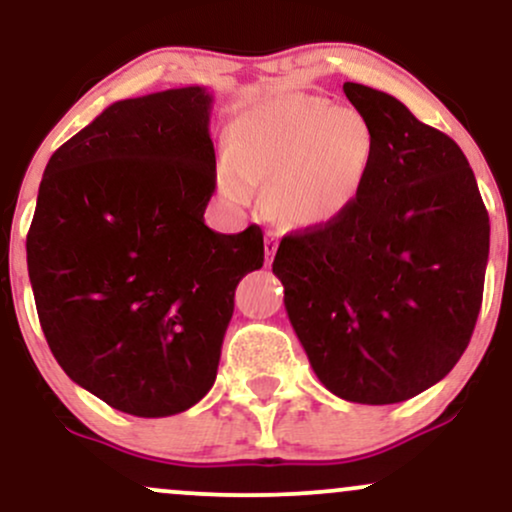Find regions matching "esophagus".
I'll list each match as a JSON object with an SVG mask.
<instances>
[{
  "label": "esophagus",
  "mask_w": 512,
  "mask_h": 512,
  "mask_svg": "<svg viewBox=\"0 0 512 512\" xmlns=\"http://www.w3.org/2000/svg\"><path fill=\"white\" fill-rule=\"evenodd\" d=\"M276 248H279V236H276V233L269 231L267 236H264V257H267V264L274 260Z\"/></svg>",
  "instance_id": "34e87169"
}]
</instances>
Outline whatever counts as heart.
Returning a JSON list of instances; mask_svg holds the SVG:
<instances>
[{
    "label": "heart",
    "mask_w": 512,
    "mask_h": 512,
    "mask_svg": "<svg viewBox=\"0 0 512 512\" xmlns=\"http://www.w3.org/2000/svg\"><path fill=\"white\" fill-rule=\"evenodd\" d=\"M373 154V132L354 110L303 93L281 96L236 117L219 187L238 204L260 187L281 223L325 228L356 207Z\"/></svg>",
    "instance_id": "b5f03b06"
}]
</instances>
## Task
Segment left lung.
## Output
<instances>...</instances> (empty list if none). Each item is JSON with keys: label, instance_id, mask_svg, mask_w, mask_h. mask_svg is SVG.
<instances>
[{"label": "left lung", "instance_id": "obj_1", "mask_svg": "<svg viewBox=\"0 0 512 512\" xmlns=\"http://www.w3.org/2000/svg\"><path fill=\"white\" fill-rule=\"evenodd\" d=\"M373 132L366 190L342 221L289 233L272 272L332 395L395 404L450 373L477 325L489 211L467 156L395 96L346 81Z\"/></svg>", "mask_w": 512, "mask_h": 512}]
</instances>
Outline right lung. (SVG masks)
<instances>
[{
  "instance_id": "obj_1",
  "label": "right lung",
  "mask_w": 512,
  "mask_h": 512,
  "mask_svg": "<svg viewBox=\"0 0 512 512\" xmlns=\"http://www.w3.org/2000/svg\"><path fill=\"white\" fill-rule=\"evenodd\" d=\"M204 86L117 101L52 154L26 238L40 327L113 409L180 414L211 390L262 228L204 223L216 187Z\"/></svg>"
}]
</instances>
